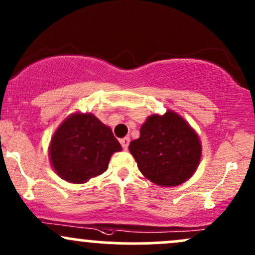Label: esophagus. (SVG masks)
<instances>
[{"label": "esophagus", "instance_id": "1", "mask_svg": "<svg viewBox=\"0 0 255 255\" xmlns=\"http://www.w3.org/2000/svg\"><path fill=\"white\" fill-rule=\"evenodd\" d=\"M128 143H130V138H128V137H124V138L120 139V144H122L123 149H124V150H128Z\"/></svg>", "mask_w": 255, "mask_h": 255}]
</instances>
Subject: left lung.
<instances>
[{"mask_svg":"<svg viewBox=\"0 0 255 255\" xmlns=\"http://www.w3.org/2000/svg\"><path fill=\"white\" fill-rule=\"evenodd\" d=\"M128 149L139 171L159 186H177L190 179L202 154L197 133L171 111L149 117Z\"/></svg>","mask_w":255,"mask_h":255,"instance_id":"8db88e82","label":"left lung"}]
</instances>
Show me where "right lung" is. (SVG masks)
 Here are the masks:
<instances>
[{
  "label": "right lung",
  "mask_w": 255,
  "mask_h": 255,
  "mask_svg": "<svg viewBox=\"0 0 255 255\" xmlns=\"http://www.w3.org/2000/svg\"><path fill=\"white\" fill-rule=\"evenodd\" d=\"M122 146L108 127L92 114H74L52 137L50 158L62 179L84 183L107 170L109 159Z\"/></svg>",
  "instance_id": "obj_1"
}]
</instances>
